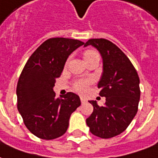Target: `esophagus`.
<instances>
[{
  "mask_svg": "<svg viewBox=\"0 0 158 158\" xmlns=\"http://www.w3.org/2000/svg\"><path fill=\"white\" fill-rule=\"evenodd\" d=\"M81 103H86V98L83 97H81Z\"/></svg>",
  "mask_w": 158,
  "mask_h": 158,
  "instance_id": "obj_1",
  "label": "esophagus"
}]
</instances>
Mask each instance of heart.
I'll return each mask as SVG.
<instances>
[{"instance_id": "b5f03b06", "label": "heart", "mask_w": 158, "mask_h": 158, "mask_svg": "<svg viewBox=\"0 0 158 158\" xmlns=\"http://www.w3.org/2000/svg\"><path fill=\"white\" fill-rule=\"evenodd\" d=\"M95 54H98V53L94 50H86L84 52V59L88 58ZM91 82H92V79H80L75 81L73 84V88L76 92L82 93L87 90Z\"/></svg>"}]
</instances>
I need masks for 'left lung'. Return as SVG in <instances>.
I'll return each mask as SVG.
<instances>
[{
    "mask_svg": "<svg viewBox=\"0 0 158 158\" xmlns=\"http://www.w3.org/2000/svg\"><path fill=\"white\" fill-rule=\"evenodd\" d=\"M95 47L103 58V74L98 87L105 97L103 106L89 101L93 112L87 118L92 134L103 139L114 137L126 130L136 114L140 101V79L125 53L105 39H91L84 46Z\"/></svg>",
    "mask_w": 158,
    "mask_h": 158,
    "instance_id": "obj_1",
    "label": "left lung"
}]
</instances>
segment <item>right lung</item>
Returning <instances> with one entry per match:
<instances>
[{
  "label": "right lung",
  "instance_id": "right-lung-1",
  "mask_svg": "<svg viewBox=\"0 0 158 158\" xmlns=\"http://www.w3.org/2000/svg\"><path fill=\"white\" fill-rule=\"evenodd\" d=\"M83 44L77 40L52 38L27 60L17 86L18 109L37 137L53 140L63 135L71 114L81 105L79 96L71 92L56 98L53 87L69 55Z\"/></svg>",
  "mask_w": 158,
  "mask_h": 158
}]
</instances>
